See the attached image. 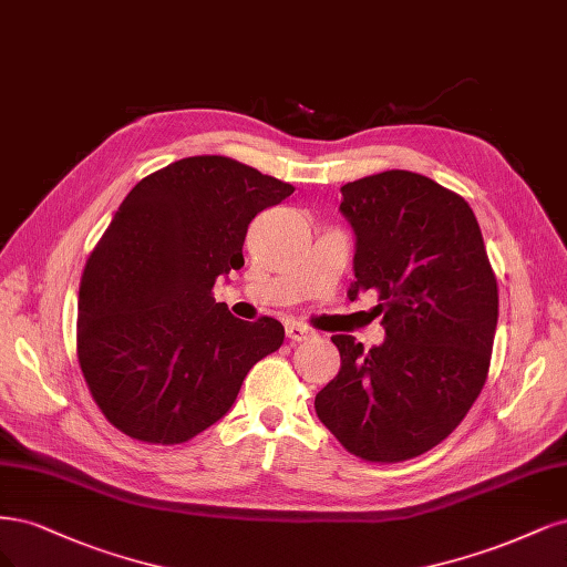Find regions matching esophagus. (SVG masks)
I'll use <instances>...</instances> for the list:
<instances>
[{
	"instance_id": "34e87169",
	"label": "esophagus",
	"mask_w": 567,
	"mask_h": 567,
	"mask_svg": "<svg viewBox=\"0 0 567 567\" xmlns=\"http://www.w3.org/2000/svg\"><path fill=\"white\" fill-rule=\"evenodd\" d=\"M287 339L291 341V343H299V341H306V339H310L313 337V330H308V327H303V324H287Z\"/></svg>"
}]
</instances>
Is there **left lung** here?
Returning <instances> with one entry per match:
<instances>
[{"instance_id": "8db88e82", "label": "left lung", "mask_w": 567, "mask_h": 567, "mask_svg": "<svg viewBox=\"0 0 567 567\" xmlns=\"http://www.w3.org/2000/svg\"><path fill=\"white\" fill-rule=\"evenodd\" d=\"M355 230L351 301L377 291L383 346L332 337L341 370L316 395L320 422L364 462L395 464L443 443L481 395L499 289L476 214L435 181L389 169L341 186Z\"/></svg>"}]
</instances>
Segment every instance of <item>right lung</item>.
Instances as JSON below:
<instances>
[{
  "label": "right lung",
  "instance_id": "1",
  "mask_svg": "<svg viewBox=\"0 0 567 567\" xmlns=\"http://www.w3.org/2000/svg\"><path fill=\"white\" fill-rule=\"evenodd\" d=\"M295 186L224 155L167 164L132 188L89 254L78 360L91 398L124 435L181 445L221 419L247 372L276 353V318L237 320L214 285L245 266L251 218Z\"/></svg>",
  "mask_w": 567,
  "mask_h": 567
}]
</instances>
